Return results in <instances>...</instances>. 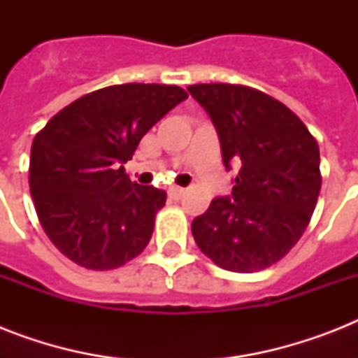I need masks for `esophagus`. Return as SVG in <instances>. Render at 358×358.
Instances as JSON below:
<instances>
[{
	"label": "esophagus",
	"instance_id": "1",
	"mask_svg": "<svg viewBox=\"0 0 358 358\" xmlns=\"http://www.w3.org/2000/svg\"><path fill=\"white\" fill-rule=\"evenodd\" d=\"M184 195H185L184 187H171V189H169V196L174 199V201H178V199H182Z\"/></svg>",
	"mask_w": 358,
	"mask_h": 358
}]
</instances>
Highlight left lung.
Listing matches in <instances>:
<instances>
[{"label":"left lung","mask_w":358,"mask_h":358,"mask_svg":"<svg viewBox=\"0 0 358 358\" xmlns=\"http://www.w3.org/2000/svg\"><path fill=\"white\" fill-rule=\"evenodd\" d=\"M187 91L217 129L227 171L238 167L232 195L213 199L193 219V238L223 269H266L288 255L310 223L322 187L316 139L266 92L230 83Z\"/></svg>","instance_id":"obj_1"}]
</instances>
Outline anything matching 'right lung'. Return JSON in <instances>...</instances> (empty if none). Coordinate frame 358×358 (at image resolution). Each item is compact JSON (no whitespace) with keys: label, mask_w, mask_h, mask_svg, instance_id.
Wrapping results in <instances>:
<instances>
[{"label":"right lung","mask_w":358,"mask_h":358,"mask_svg":"<svg viewBox=\"0 0 358 358\" xmlns=\"http://www.w3.org/2000/svg\"><path fill=\"white\" fill-rule=\"evenodd\" d=\"M185 98L176 85L106 87L61 109L35 135L31 196L42 229L66 258L106 271L143 252L167 193L131 182L124 163Z\"/></svg>","instance_id":"obj_1"}]
</instances>
